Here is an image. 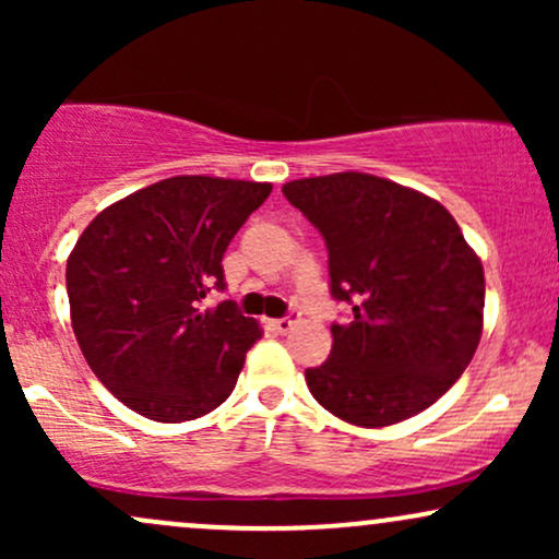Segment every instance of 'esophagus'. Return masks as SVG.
Returning <instances> with one entry per match:
<instances>
[{"instance_id":"1","label":"esophagus","mask_w":559,"mask_h":559,"mask_svg":"<svg viewBox=\"0 0 559 559\" xmlns=\"http://www.w3.org/2000/svg\"><path fill=\"white\" fill-rule=\"evenodd\" d=\"M294 323H297V312H288V316H284V318H275L273 320V329L278 331V333H288L294 329Z\"/></svg>"}]
</instances>
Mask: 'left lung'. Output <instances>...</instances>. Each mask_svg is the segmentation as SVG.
<instances>
[{
  "label": "left lung",
  "mask_w": 559,
  "mask_h": 559,
  "mask_svg": "<svg viewBox=\"0 0 559 559\" xmlns=\"http://www.w3.org/2000/svg\"><path fill=\"white\" fill-rule=\"evenodd\" d=\"M329 249L331 357L305 378L329 413L362 428L413 418L471 365L484 325V267L431 197L368 173L284 186Z\"/></svg>",
  "instance_id": "left-lung-1"
}]
</instances>
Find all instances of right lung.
Returning <instances> with one entry per match:
<instances>
[{
  "instance_id": "obj_1",
  "label": "right lung",
  "mask_w": 559,
  "mask_h": 559,
  "mask_svg": "<svg viewBox=\"0 0 559 559\" xmlns=\"http://www.w3.org/2000/svg\"><path fill=\"white\" fill-rule=\"evenodd\" d=\"M271 183L176 176L102 210L68 258L70 320L88 368L133 413L194 420L230 396L262 336L226 292L223 254Z\"/></svg>"
}]
</instances>
